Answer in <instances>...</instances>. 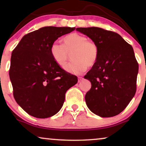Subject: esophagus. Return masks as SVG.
<instances>
[{
  "mask_svg": "<svg viewBox=\"0 0 146 146\" xmlns=\"http://www.w3.org/2000/svg\"><path fill=\"white\" fill-rule=\"evenodd\" d=\"M83 77L82 76H78V82H80L82 80H83Z\"/></svg>",
  "mask_w": 146,
  "mask_h": 146,
  "instance_id": "34e87169",
  "label": "esophagus"
}]
</instances>
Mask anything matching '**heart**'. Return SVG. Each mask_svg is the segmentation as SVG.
Segmentation results:
<instances>
[{"label": "heart", "mask_w": 146, "mask_h": 146, "mask_svg": "<svg viewBox=\"0 0 146 146\" xmlns=\"http://www.w3.org/2000/svg\"><path fill=\"white\" fill-rule=\"evenodd\" d=\"M62 42L63 44L54 42L50 48L52 58L60 67H64L70 54L73 60L65 67L69 72L80 74L88 67L96 64L99 56V48L94 42L76 33L65 36Z\"/></svg>", "instance_id": "obj_1"}]
</instances>
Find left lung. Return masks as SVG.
I'll return each mask as SVG.
<instances>
[{"mask_svg": "<svg viewBox=\"0 0 146 146\" xmlns=\"http://www.w3.org/2000/svg\"><path fill=\"white\" fill-rule=\"evenodd\" d=\"M96 44L99 56L84 78L91 82L85 96L88 108L100 117L115 116L136 92L138 63L131 46L114 32L98 27L77 28Z\"/></svg>", "mask_w": 146, "mask_h": 146, "instance_id": "8db88e82", "label": "left lung"}]
</instances>
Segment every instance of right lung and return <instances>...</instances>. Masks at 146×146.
Listing matches in <instances>:
<instances>
[{
    "mask_svg": "<svg viewBox=\"0 0 146 146\" xmlns=\"http://www.w3.org/2000/svg\"><path fill=\"white\" fill-rule=\"evenodd\" d=\"M76 28L45 27L26 35L12 52L9 76L18 104L32 116L46 118L59 111L76 76L52 58L51 44Z\"/></svg>",
    "mask_w": 146,
    "mask_h": 146,
    "instance_id": "add662e5",
    "label": "right lung"
}]
</instances>
